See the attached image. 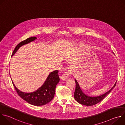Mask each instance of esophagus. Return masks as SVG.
I'll list each match as a JSON object with an SVG mask.
<instances>
[{
	"label": "esophagus",
	"mask_w": 125,
	"mask_h": 125,
	"mask_svg": "<svg viewBox=\"0 0 125 125\" xmlns=\"http://www.w3.org/2000/svg\"><path fill=\"white\" fill-rule=\"evenodd\" d=\"M71 73H72V72H71V71H69L63 73V74L62 75V76L61 77V79L63 81H65L66 80H67L68 79V77Z\"/></svg>",
	"instance_id": "1"
}]
</instances>
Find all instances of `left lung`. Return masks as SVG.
Instances as JSON below:
<instances>
[{
    "label": "left lung",
    "mask_w": 125,
    "mask_h": 125,
    "mask_svg": "<svg viewBox=\"0 0 125 125\" xmlns=\"http://www.w3.org/2000/svg\"><path fill=\"white\" fill-rule=\"evenodd\" d=\"M75 83L76 89L74 93V98L78 102L85 106H93L100 102L102 99H103L105 98V97L107 95L110 93V92L113 90V88L115 86L116 84V82L114 85L108 92L104 94H102V95L97 97H90L86 95L83 93L76 80H75Z\"/></svg>",
    "instance_id": "1"
}]
</instances>
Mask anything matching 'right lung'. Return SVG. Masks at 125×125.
<instances>
[{
	"label": "right lung",
	"mask_w": 125,
	"mask_h": 125,
	"mask_svg": "<svg viewBox=\"0 0 125 125\" xmlns=\"http://www.w3.org/2000/svg\"><path fill=\"white\" fill-rule=\"evenodd\" d=\"M36 39H37V37H33L28 38L20 42L14 49L12 56L21 46L34 41ZM59 80L58 70L53 71L49 75L43 84L37 91L31 93L22 92L16 87L13 82L12 83L18 94L24 100L34 106H42L49 103L53 99L55 93L56 86Z\"/></svg>",
	"instance_id": "add662e5"
}]
</instances>
